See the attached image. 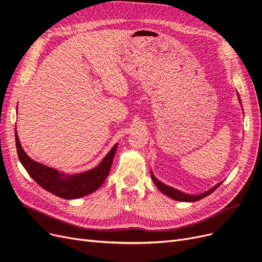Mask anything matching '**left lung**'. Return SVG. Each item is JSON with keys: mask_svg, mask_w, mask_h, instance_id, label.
<instances>
[{"mask_svg": "<svg viewBox=\"0 0 262 262\" xmlns=\"http://www.w3.org/2000/svg\"><path fill=\"white\" fill-rule=\"evenodd\" d=\"M239 101H240V98H239ZM240 102H241V101H240ZM150 177H151L154 183L156 184V186L158 187L164 195L170 197V198L173 199V200L182 201V202H195V201L201 200L202 198H204V197L208 196L210 194H212L214 190H216V189L222 184V182H220V183L216 184L214 187H212L210 190H207V191H205V193H202V194H200V195H189V194L182 193V191H180V190H178V189H176V188H173V187H171V186H168V185L162 183L161 181H159L158 179H157V178L154 176L152 171H150Z\"/></svg>", "mask_w": 262, "mask_h": 262, "instance_id": "8db88e82", "label": "left lung"}]
</instances>
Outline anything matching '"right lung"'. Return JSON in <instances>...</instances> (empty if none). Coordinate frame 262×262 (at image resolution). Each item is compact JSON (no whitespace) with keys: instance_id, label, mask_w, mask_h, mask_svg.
Returning a JSON list of instances; mask_svg holds the SVG:
<instances>
[{"instance_id":"add662e5","label":"right lung","mask_w":262,"mask_h":262,"mask_svg":"<svg viewBox=\"0 0 262 262\" xmlns=\"http://www.w3.org/2000/svg\"><path fill=\"white\" fill-rule=\"evenodd\" d=\"M14 136L19 160L29 176L45 190L64 199L81 198L97 190L108 176L118 146V144H115L105 158L95 168L77 175H66L55 168L32 160L22 148L16 130L14 132Z\"/></svg>"}]
</instances>
